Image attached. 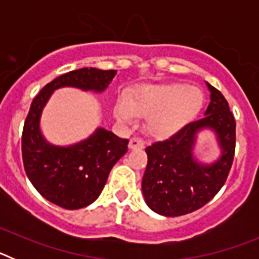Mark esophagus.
Segmentation results:
<instances>
[{"mask_svg": "<svg viewBox=\"0 0 259 259\" xmlns=\"http://www.w3.org/2000/svg\"><path fill=\"white\" fill-rule=\"evenodd\" d=\"M145 148V143L139 137H132L130 140V149H144Z\"/></svg>", "mask_w": 259, "mask_h": 259, "instance_id": "1", "label": "esophagus"}]
</instances>
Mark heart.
I'll list each match as a JSON object with an SVG mask.
<instances>
[{"label":"heart","instance_id":"1","mask_svg":"<svg viewBox=\"0 0 259 259\" xmlns=\"http://www.w3.org/2000/svg\"><path fill=\"white\" fill-rule=\"evenodd\" d=\"M203 95L198 88L183 83L144 85L125 95L115 105V115L134 122L136 115L148 116L146 130L152 136L164 139L179 132L200 113Z\"/></svg>","mask_w":259,"mask_h":259}]
</instances>
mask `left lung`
Instances as JSON below:
<instances>
[{"label":"left lung","mask_w":259,"mask_h":259,"mask_svg":"<svg viewBox=\"0 0 259 259\" xmlns=\"http://www.w3.org/2000/svg\"><path fill=\"white\" fill-rule=\"evenodd\" d=\"M210 101L205 116L191 122L163 141L145 149L148 164L143 178V193L148 206L166 217H180L201 209L224 185L235 157L236 122L227 100L207 84ZM217 132L222 157L210 166L193 158L195 134L202 127Z\"/></svg>","instance_id":"1"}]
</instances>
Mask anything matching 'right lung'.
<instances>
[{
  "label": "right lung",
  "mask_w": 259,
  "mask_h": 259,
  "mask_svg": "<svg viewBox=\"0 0 259 259\" xmlns=\"http://www.w3.org/2000/svg\"><path fill=\"white\" fill-rule=\"evenodd\" d=\"M115 72L92 67L70 71L48 83L32 101L22 134L23 164L38 193L58 206L76 210L97 200L113 166L127 153L128 140L98 128L85 141L53 146L41 136L42 107L61 87L102 92Z\"/></svg>",
  "instance_id": "right-lung-1"
}]
</instances>
